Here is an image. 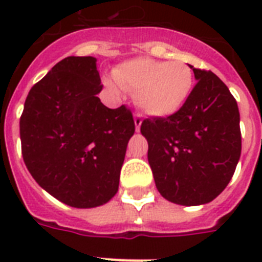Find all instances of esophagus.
Returning <instances> with one entry per match:
<instances>
[{
	"label": "esophagus",
	"mask_w": 262,
	"mask_h": 262,
	"mask_svg": "<svg viewBox=\"0 0 262 262\" xmlns=\"http://www.w3.org/2000/svg\"><path fill=\"white\" fill-rule=\"evenodd\" d=\"M135 126H136V132L140 130V126H141V123H143V118H141V114H135Z\"/></svg>",
	"instance_id": "1"
}]
</instances>
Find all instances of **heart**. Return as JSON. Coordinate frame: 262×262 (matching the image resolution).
Here are the masks:
<instances>
[{
    "mask_svg": "<svg viewBox=\"0 0 262 262\" xmlns=\"http://www.w3.org/2000/svg\"><path fill=\"white\" fill-rule=\"evenodd\" d=\"M106 85L117 95L135 91L137 106L152 117L178 113L193 90V72L181 61H159L140 57L123 61L113 71Z\"/></svg>",
    "mask_w": 262,
    "mask_h": 262,
    "instance_id": "obj_1",
    "label": "heart"
}]
</instances>
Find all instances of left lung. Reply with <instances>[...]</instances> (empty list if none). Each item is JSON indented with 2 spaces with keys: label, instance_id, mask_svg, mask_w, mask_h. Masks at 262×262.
<instances>
[{
  "label": "left lung",
  "instance_id": "8db88e82",
  "mask_svg": "<svg viewBox=\"0 0 262 262\" xmlns=\"http://www.w3.org/2000/svg\"><path fill=\"white\" fill-rule=\"evenodd\" d=\"M190 68L197 84L185 106L167 118L141 123L158 190L186 207L215 200L231 181L241 156L236 100L215 73Z\"/></svg>",
  "mask_w": 262,
  "mask_h": 262
}]
</instances>
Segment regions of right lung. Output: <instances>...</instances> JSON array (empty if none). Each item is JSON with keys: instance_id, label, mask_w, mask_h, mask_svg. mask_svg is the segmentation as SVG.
Segmentation results:
<instances>
[{"instance_id": "right-lung-1", "label": "right lung", "mask_w": 262, "mask_h": 262, "mask_svg": "<svg viewBox=\"0 0 262 262\" xmlns=\"http://www.w3.org/2000/svg\"><path fill=\"white\" fill-rule=\"evenodd\" d=\"M96 58L68 57L31 88L20 118L23 159L49 194L75 208L108 203L118 191L135 121L108 108Z\"/></svg>"}]
</instances>
